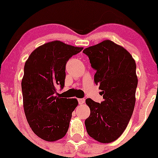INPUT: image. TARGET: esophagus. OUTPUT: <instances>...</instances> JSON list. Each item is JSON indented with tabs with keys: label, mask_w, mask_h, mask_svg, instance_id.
I'll return each instance as SVG.
<instances>
[{
	"label": "esophagus",
	"mask_w": 158,
	"mask_h": 158,
	"mask_svg": "<svg viewBox=\"0 0 158 158\" xmlns=\"http://www.w3.org/2000/svg\"><path fill=\"white\" fill-rule=\"evenodd\" d=\"M78 101H79V105H82L85 103V99H78Z\"/></svg>",
	"instance_id": "1"
}]
</instances>
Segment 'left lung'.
Here are the masks:
<instances>
[{"label": "left lung", "instance_id": "8db88e82", "mask_svg": "<svg viewBox=\"0 0 158 158\" xmlns=\"http://www.w3.org/2000/svg\"><path fill=\"white\" fill-rule=\"evenodd\" d=\"M92 68L94 82L99 85L104 101L88 98L89 117L85 121L90 137L102 143L118 139L129 123L135 106L137 86L135 59L128 50L110 40L85 48Z\"/></svg>", "mask_w": 158, "mask_h": 158}]
</instances>
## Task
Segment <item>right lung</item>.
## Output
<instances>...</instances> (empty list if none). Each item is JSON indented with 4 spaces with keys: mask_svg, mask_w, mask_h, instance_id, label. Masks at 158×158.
Here are the masks:
<instances>
[{
    "mask_svg": "<svg viewBox=\"0 0 158 158\" xmlns=\"http://www.w3.org/2000/svg\"><path fill=\"white\" fill-rule=\"evenodd\" d=\"M83 48L56 41L46 43L31 52L24 64L21 81L25 116L32 131L48 142L64 137L77 99L56 95L57 86H64L65 65Z\"/></svg>",
    "mask_w": 158,
    "mask_h": 158,
    "instance_id": "1",
    "label": "right lung"
}]
</instances>
